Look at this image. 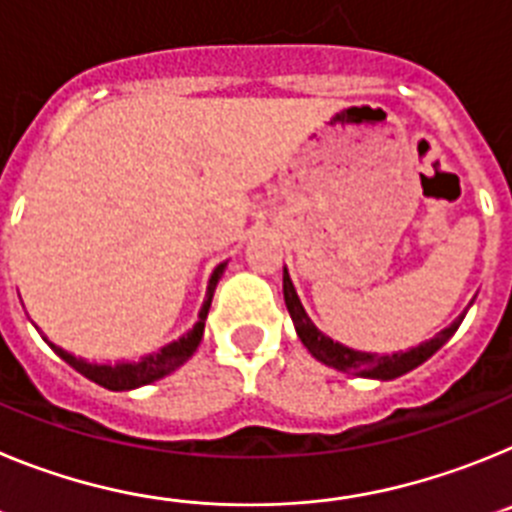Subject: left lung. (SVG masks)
Instances as JSON below:
<instances>
[{"label": "left lung", "instance_id": "1", "mask_svg": "<svg viewBox=\"0 0 512 512\" xmlns=\"http://www.w3.org/2000/svg\"><path fill=\"white\" fill-rule=\"evenodd\" d=\"M284 302H287V310L289 315H292L297 336H300V341L305 343V348L315 356V359L323 361L325 366H333L338 372L356 374V377L369 379L402 377V374H408L410 369H415V366H420L423 361H428L443 343L454 336L456 328H459L461 320H464V315H467V312H461L459 318H456L449 328H443L441 333H436V336L431 338V341L420 343V346L410 348V351H397V354L379 356L366 354V351H354V348L343 346V343L333 341V338H328L325 333H320V330L315 328V323L307 318L305 307H302L300 297H297L295 284L289 279L287 269H284Z\"/></svg>", "mask_w": 512, "mask_h": 512}]
</instances>
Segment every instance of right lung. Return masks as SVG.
I'll list each match as a JSON object with an SVG mask.
<instances>
[{
	"label": "right lung",
	"mask_w": 512,
	"mask_h": 512,
	"mask_svg": "<svg viewBox=\"0 0 512 512\" xmlns=\"http://www.w3.org/2000/svg\"><path fill=\"white\" fill-rule=\"evenodd\" d=\"M225 266L228 264L223 261V264H217L215 271H212L210 282H207L205 302H202V310H200V320L194 323V328L189 330V333H184L182 338L166 343V346L161 348V351H156V354L143 356L140 361H122V364H89V361L76 359L74 354L63 351L61 346L51 343L48 338H45V343H48V346H51L53 351L66 361V364L74 366L76 372L84 374V377L92 379V382H97L99 387H107V390H115V392L135 390V387L156 382V379L166 377V374H171L174 369H179L184 361L192 359V354L197 351V346H200L202 333H205L207 312H210V305H212V295H215V287L217 282H220V277H223Z\"/></svg>",
	"instance_id": "1"
}]
</instances>
